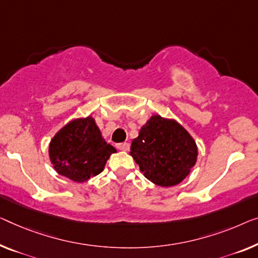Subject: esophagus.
Returning <instances> with one entry per match:
<instances>
[{
  "label": "esophagus",
  "instance_id": "esophagus-1",
  "mask_svg": "<svg viewBox=\"0 0 258 258\" xmlns=\"http://www.w3.org/2000/svg\"><path fill=\"white\" fill-rule=\"evenodd\" d=\"M117 148L119 151H122V152H127L130 149V144L127 142H122V144H118L117 145Z\"/></svg>",
  "mask_w": 258,
  "mask_h": 258
}]
</instances>
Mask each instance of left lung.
<instances>
[{"mask_svg":"<svg viewBox=\"0 0 258 258\" xmlns=\"http://www.w3.org/2000/svg\"><path fill=\"white\" fill-rule=\"evenodd\" d=\"M130 155L148 180L170 187L190 174L197 162L198 147L177 120L154 114L133 139Z\"/></svg>","mask_w":258,"mask_h":258,"instance_id":"obj_1","label":"left lung"}]
</instances>
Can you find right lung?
Returning <instances> with one entry per match:
<instances>
[{"label": "right lung", "mask_w": 258, "mask_h": 258, "mask_svg": "<svg viewBox=\"0 0 258 258\" xmlns=\"http://www.w3.org/2000/svg\"><path fill=\"white\" fill-rule=\"evenodd\" d=\"M113 146L102 137L94 117L75 118L52 138L48 145L49 161L57 174L73 182L83 183L104 170Z\"/></svg>", "instance_id": "1"}]
</instances>
